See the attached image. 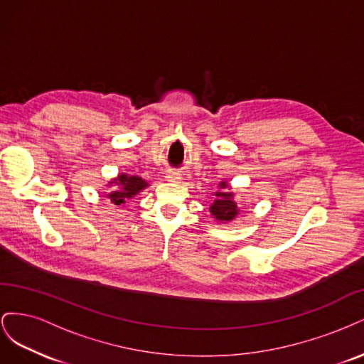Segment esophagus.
<instances>
[{
	"mask_svg": "<svg viewBox=\"0 0 364 364\" xmlns=\"http://www.w3.org/2000/svg\"><path fill=\"white\" fill-rule=\"evenodd\" d=\"M165 179L168 182H181L182 181V174L179 171H174V170H168L167 174H165Z\"/></svg>",
	"mask_w": 364,
	"mask_h": 364,
	"instance_id": "obj_1",
	"label": "esophagus"
}]
</instances>
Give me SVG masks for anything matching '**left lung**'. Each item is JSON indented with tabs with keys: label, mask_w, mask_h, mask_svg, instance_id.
<instances>
[{
	"label": "left lung",
	"mask_w": 364,
	"mask_h": 364,
	"mask_svg": "<svg viewBox=\"0 0 364 364\" xmlns=\"http://www.w3.org/2000/svg\"><path fill=\"white\" fill-rule=\"evenodd\" d=\"M215 191V199L209 206V213L217 220L218 223H229L235 220L240 214V208L235 200V194L230 190V185L228 181L218 182Z\"/></svg>",
	"instance_id": "8db88e82"
}]
</instances>
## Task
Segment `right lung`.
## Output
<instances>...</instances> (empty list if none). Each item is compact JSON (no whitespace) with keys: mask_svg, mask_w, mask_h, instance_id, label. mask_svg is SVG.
<instances>
[{"mask_svg":"<svg viewBox=\"0 0 364 364\" xmlns=\"http://www.w3.org/2000/svg\"><path fill=\"white\" fill-rule=\"evenodd\" d=\"M112 186H114L112 191L105 193V196L114 206L121 208L126 205L127 200L134 199L136 194H139L142 190H146L149 183L142 178H139V176L119 173L117 178H112L107 182V188H112Z\"/></svg>","mask_w":364,"mask_h":364,"instance_id":"add662e5","label":"right lung"}]
</instances>
